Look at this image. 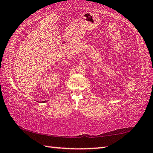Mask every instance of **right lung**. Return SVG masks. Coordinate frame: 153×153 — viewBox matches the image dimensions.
Instances as JSON below:
<instances>
[{"mask_svg":"<svg viewBox=\"0 0 153 153\" xmlns=\"http://www.w3.org/2000/svg\"><path fill=\"white\" fill-rule=\"evenodd\" d=\"M45 102V100H44V101H43L42 102Z\"/></svg>","mask_w":153,"mask_h":153,"instance_id":"right-lung-1","label":"right lung"}]
</instances>
